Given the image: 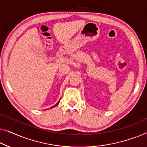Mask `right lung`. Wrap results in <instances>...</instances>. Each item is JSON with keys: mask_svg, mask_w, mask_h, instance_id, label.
Segmentation results:
<instances>
[{"mask_svg": "<svg viewBox=\"0 0 147 147\" xmlns=\"http://www.w3.org/2000/svg\"><path fill=\"white\" fill-rule=\"evenodd\" d=\"M60 100H61V99L59 100V101L57 103V104H56L55 105V106H53V107H51V108H54V107H55V106H57V105H58L59 104V102H60Z\"/></svg>", "mask_w": 147, "mask_h": 147, "instance_id": "add662e5", "label": "right lung"}]
</instances>
